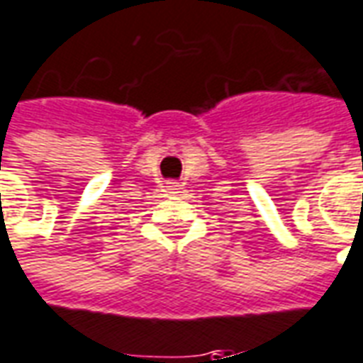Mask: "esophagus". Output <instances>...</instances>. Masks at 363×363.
<instances>
[{"label": "esophagus", "mask_w": 363, "mask_h": 363, "mask_svg": "<svg viewBox=\"0 0 363 363\" xmlns=\"http://www.w3.org/2000/svg\"><path fill=\"white\" fill-rule=\"evenodd\" d=\"M164 190H167V192H179V184H177V182H167V186H164Z\"/></svg>", "instance_id": "34e87169"}]
</instances>
